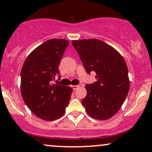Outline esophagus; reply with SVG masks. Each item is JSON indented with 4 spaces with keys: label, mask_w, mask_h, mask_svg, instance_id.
Masks as SVG:
<instances>
[{
    "label": "esophagus",
    "mask_w": 152,
    "mask_h": 152,
    "mask_svg": "<svg viewBox=\"0 0 152 152\" xmlns=\"http://www.w3.org/2000/svg\"><path fill=\"white\" fill-rule=\"evenodd\" d=\"M79 87H80L79 85H74V86H72L73 89H74V91L76 90V89H78V88H79Z\"/></svg>",
    "instance_id": "obj_1"
}]
</instances>
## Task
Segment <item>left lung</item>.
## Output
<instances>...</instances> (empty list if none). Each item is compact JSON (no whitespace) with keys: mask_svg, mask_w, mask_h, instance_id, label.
I'll list each match as a JSON object with an SVG mask.
<instances>
[{"mask_svg":"<svg viewBox=\"0 0 152 152\" xmlns=\"http://www.w3.org/2000/svg\"><path fill=\"white\" fill-rule=\"evenodd\" d=\"M72 45L86 72L96 74L97 81L85 86L87 95L82 104L92 118L109 119L121 109L129 90L125 60L112 46L96 38L72 41Z\"/></svg>","mask_w":152,"mask_h":152,"instance_id":"8db88e82","label":"left lung"}]
</instances>
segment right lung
Listing matches in <instances>:
<instances>
[{
  "label": "right lung",
  "instance_id": "right-lung-1",
  "mask_svg": "<svg viewBox=\"0 0 152 152\" xmlns=\"http://www.w3.org/2000/svg\"><path fill=\"white\" fill-rule=\"evenodd\" d=\"M69 44L65 39L48 40L28 56L22 67L23 99L36 116L46 121L61 117L71 99V87L52 83Z\"/></svg>",
  "mask_w": 152,
  "mask_h": 152
}]
</instances>
